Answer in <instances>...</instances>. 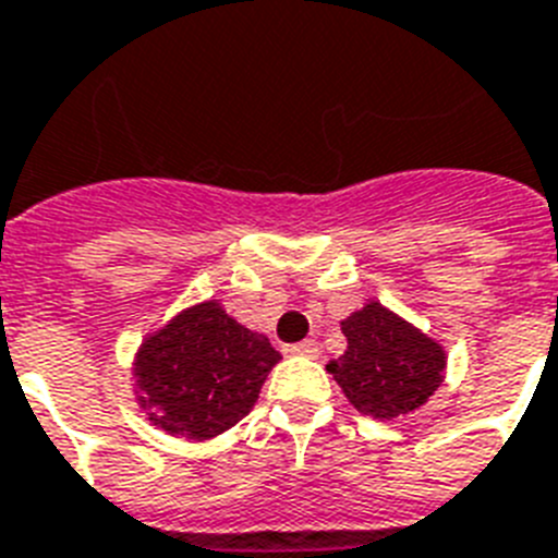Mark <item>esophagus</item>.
I'll use <instances>...</instances> for the list:
<instances>
[{"label":"esophagus","instance_id":"1","mask_svg":"<svg viewBox=\"0 0 558 558\" xmlns=\"http://www.w3.org/2000/svg\"><path fill=\"white\" fill-rule=\"evenodd\" d=\"M292 355H301V357H318V343H315V341L292 343Z\"/></svg>","mask_w":558,"mask_h":558}]
</instances>
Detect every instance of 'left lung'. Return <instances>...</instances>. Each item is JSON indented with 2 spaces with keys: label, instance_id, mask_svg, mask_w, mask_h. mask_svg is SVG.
<instances>
[{
  "label": "left lung",
  "instance_id": "left-lung-1",
  "mask_svg": "<svg viewBox=\"0 0 558 558\" xmlns=\"http://www.w3.org/2000/svg\"><path fill=\"white\" fill-rule=\"evenodd\" d=\"M347 352L326 364L343 396L364 415L392 421L427 404L441 387L447 352L384 303L369 301L341 320Z\"/></svg>",
  "mask_w": 558,
  "mask_h": 558
}]
</instances>
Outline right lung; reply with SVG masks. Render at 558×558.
<instances>
[{
	"label": "right lung",
	"mask_w": 558,
	"mask_h": 558,
	"mask_svg": "<svg viewBox=\"0 0 558 558\" xmlns=\"http://www.w3.org/2000/svg\"><path fill=\"white\" fill-rule=\"evenodd\" d=\"M280 352L260 332L203 301L151 332L134 357L137 404L154 427L206 441L255 407Z\"/></svg>",
	"instance_id": "1"
}]
</instances>
